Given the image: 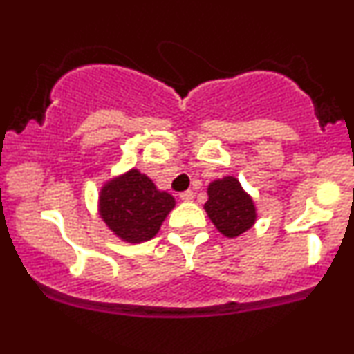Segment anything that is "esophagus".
<instances>
[{
	"instance_id": "obj_1",
	"label": "esophagus",
	"mask_w": 354,
	"mask_h": 354,
	"mask_svg": "<svg viewBox=\"0 0 354 354\" xmlns=\"http://www.w3.org/2000/svg\"><path fill=\"white\" fill-rule=\"evenodd\" d=\"M180 199H181V201H186V203L193 201L194 193H193V191H183V193L180 194Z\"/></svg>"
}]
</instances>
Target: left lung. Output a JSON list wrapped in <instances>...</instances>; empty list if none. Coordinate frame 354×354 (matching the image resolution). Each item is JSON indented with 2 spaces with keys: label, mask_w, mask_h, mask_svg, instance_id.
Segmentation results:
<instances>
[{
  "label": "left lung",
  "mask_w": 354,
  "mask_h": 354,
  "mask_svg": "<svg viewBox=\"0 0 354 354\" xmlns=\"http://www.w3.org/2000/svg\"><path fill=\"white\" fill-rule=\"evenodd\" d=\"M209 199L204 204L209 219L225 237H237L255 223V207L250 196L232 176L211 183Z\"/></svg>",
  "instance_id": "1"
}]
</instances>
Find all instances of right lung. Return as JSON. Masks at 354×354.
I'll list each match as a JSON object with an SVG mask.
<instances>
[{
  "label": "right lung",
  "instance_id": "1",
  "mask_svg": "<svg viewBox=\"0 0 354 354\" xmlns=\"http://www.w3.org/2000/svg\"><path fill=\"white\" fill-rule=\"evenodd\" d=\"M173 207V196L156 189L138 169L107 183L100 191L102 219L127 242L150 241Z\"/></svg>",
  "mask_w": 354,
  "mask_h": 354
}]
</instances>
